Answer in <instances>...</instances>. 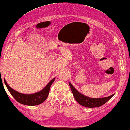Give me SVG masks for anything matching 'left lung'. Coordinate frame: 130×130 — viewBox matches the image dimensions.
<instances>
[{"instance_id":"obj_1","label":"left lung","mask_w":130,"mask_h":130,"mask_svg":"<svg viewBox=\"0 0 130 130\" xmlns=\"http://www.w3.org/2000/svg\"><path fill=\"white\" fill-rule=\"evenodd\" d=\"M69 85L72 92V94H73L75 99L77 102L80 104V105L86 107H100L103 105L114 95L113 94L110 96L102 98H91L87 97L85 95L82 94L81 93L79 92L74 87V86L71 85V83H69Z\"/></svg>"}]
</instances>
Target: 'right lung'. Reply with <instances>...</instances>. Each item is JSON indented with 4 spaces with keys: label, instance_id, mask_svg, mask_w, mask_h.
Returning <instances> with one entry per match:
<instances>
[{
    "label": "right lung",
    "instance_id": "obj_1",
    "mask_svg": "<svg viewBox=\"0 0 130 130\" xmlns=\"http://www.w3.org/2000/svg\"><path fill=\"white\" fill-rule=\"evenodd\" d=\"M55 80V78L50 82L43 89L37 93L33 94H23L16 91L11 88L4 79V83L7 88L9 92L12 95L15 99L19 103L27 106H36L40 104L45 101L48 96L50 87Z\"/></svg>",
    "mask_w": 130,
    "mask_h": 130
}]
</instances>
